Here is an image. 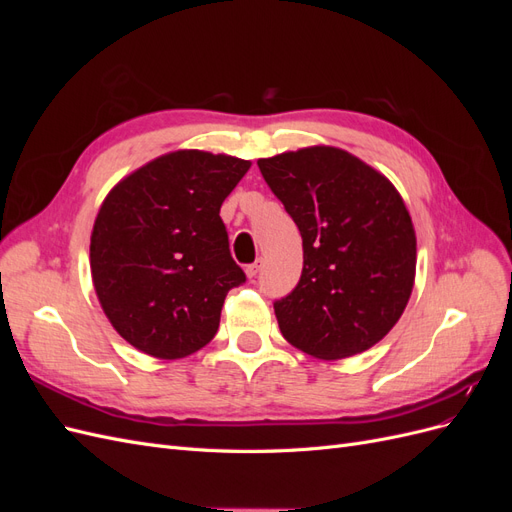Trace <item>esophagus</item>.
Here are the masks:
<instances>
[{
	"instance_id": "esophagus-1",
	"label": "esophagus",
	"mask_w": 512,
	"mask_h": 512,
	"mask_svg": "<svg viewBox=\"0 0 512 512\" xmlns=\"http://www.w3.org/2000/svg\"><path fill=\"white\" fill-rule=\"evenodd\" d=\"M260 269H262V260H256V262H252V265L245 267V273L250 280H254V277L260 273Z\"/></svg>"
}]
</instances>
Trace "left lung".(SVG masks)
<instances>
[{"instance_id":"1","label":"left lung","mask_w":512,"mask_h":512,"mask_svg":"<svg viewBox=\"0 0 512 512\" xmlns=\"http://www.w3.org/2000/svg\"><path fill=\"white\" fill-rule=\"evenodd\" d=\"M303 239L301 280L273 303L288 342L335 361L369 350L404 314L416 271L410 213L352 153L307 147L258 160Z\"/></svg>"}]
</instances>
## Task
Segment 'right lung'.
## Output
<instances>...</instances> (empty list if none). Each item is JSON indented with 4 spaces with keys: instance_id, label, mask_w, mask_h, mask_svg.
Listing matches in <instances>:
<instances>
[{
    "instance_id": "add662e5",
    "label": "right lung",
    "mask_w": 512,
    "mask_h": 512,
    "mask_svg": "<svg viewBox=\"0 0 512 512\" xmlns=\"http://www.w3.org/2000/svg\"><path fill=\"white\" fill-rule=\"evenodd\" d=\"M252 164L183 149L145 164L104 198L91 232L96 294L115 331L158 359L207 346L245 273L220 207Z\"/></svg>"
}]
</instances>
